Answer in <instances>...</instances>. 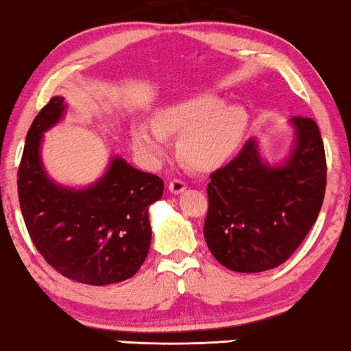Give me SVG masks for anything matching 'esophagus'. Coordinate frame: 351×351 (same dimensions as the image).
Wrapping results in <instances>:
<instances>
[{
    "label": "esophagus",
    "instance_id": "obj_1",
    "mask_svg": "<svg viewBox=\"0 0 351 351\" xmlns=\"http://www.w3.org/2000/svg\"><path fill=\"white\" fill-rule=\"evenodd\" d=\"M185 188H186V184L180 179H174L169 182V191L172 195H180L182 191H185Z\"/></svg>",
    "mask_w": 351,
    "mask_h": 351
}]
</instances>
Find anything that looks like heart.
<instances>
[{"label": "heart", "mask_w": 351, "mask_h": 351, "mask_svg": "<svg viewBox=\"0 0 351 351\" xmlns=\"http://www.w3.org/2000/svg\"><path fill=\"white\" fill-rule=\"evenodd\" d=\"M248 126L247 110L225 104L220 96L195 93L155 110L150 125L131 128V145L145 163L158 166L167 155V139L179 136L177 152L195 171H215L232 158Z\"/></svg>", "instance_id": "obj_1"}]
</instances>
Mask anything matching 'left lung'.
<instances>
[{
    "label": "left lung",
    "instance_id": "1",
    "mask_svg": "<svg viewBox=\"0 0 351 351\" xmlns=\"http://www.w3.org/2000/svg\"><path fill=\"white\" fill-rule=\"evenodd\" d=\"M288 154L271 163L248 139L230 165L210 174L204 239L215 260L234 272L280 266L311 231L326 190V156L312 119L288 121Z\"/></svg>",
    "mask_w": 351,
    "mask_h": 351
}]
</instances>
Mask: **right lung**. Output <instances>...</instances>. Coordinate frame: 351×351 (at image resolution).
Listing matches in <instances>:
<instances>
[{"label": "right lung", "instance_id": "add662e5", "mask_svg": "<svg viewBox=\"0 0 351 351\" xmlns=\"http://www.w3.org/2000/svg\"><path fill=\"white\" fill-rule=\"evenodd\" d=\"M66 109L63 96H53L25 139L17 180L25 225L44 260L64 277L95 287L123 282L145 261L149 209L161 199L165 184L119 155L88 185L58 184L44 166L43 142Z\"/></svg>", "mask_w": 351, "mask_h": 351}]
</instances>
